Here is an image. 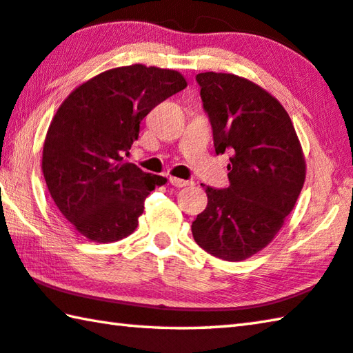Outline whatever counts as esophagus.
Instances as JSON below:
<instances>
[{
	"mask_svg": "<svg viewBox=\"0 0 353 353\" xmlns=\"http://www.w3.org/2000/svg\"><path fill=\"white\" fill-rule=\"evenodd\" d=\"M170 183L172 187H177V188H182V187H188L193 182L190 181H183V179H179V177H170Z\"/></svg>",
	"mask_w": 353,
	"mask_h": 353,
	"instance_id": "34e87169",
	"label": "esophagus"
}]
</instances>
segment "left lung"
Masks as SVG:
<instances>
[{
	"label": "left lung",
	"instance_id": "8db88e82",
	"mask_svg": "<svg viewBox=\"0 0 353 353\" xmlns=\"http://www.w3.org/2000/svg\"><path fill=\"white\" fill-rule=\"evenodd\" d=\"M216 154H232L230 185L205 187L207 207L191 224L194 241L218 259L241 261L270 244L296 205L305 157L285 107L270 92L232 73H199Z\"/></svg>",
	"mask_w": 353,
	"mask_h": 353
}]
</instances>
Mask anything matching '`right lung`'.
<instances>
[{"label":"right lung","mask_w":353,"mask_h":353,"mask_svg":"<svg viewBox=\"0 0 353 353\" xmlns=\"http://www.w3.org/2000/svg\"><path fill=\"white\" fill-rule=\"evenodd\" d=\"M185 87L176 70L134 63L99 73L65 98L48 128L41 171L77 234L113 243L137 229L148 194L166 177L124 162V155L139 139L141 119Z\"/></svg>","instance_id":"right-lung-1"}]
</instances>
